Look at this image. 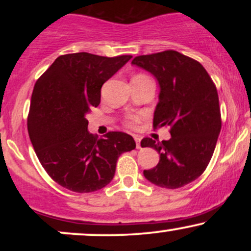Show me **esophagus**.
<instances>
[{"mask_svg": "<svg viewBox=\"0 0 251 251\" xmlns=\"http://www.w3.org/2000/svg\"><path fill=\"white\" fill-rule=\"evenodd\" d=\"M134 140H135V144H137V149H142V145H140V137H138V135H134Z\"/></svg>", "mask_w": 251, "mask_h": 251, "instance_id": "obj_1", "label": "esophagus"}]
</instances>
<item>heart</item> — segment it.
I'll return each instance as SVG.
<instances>
[{
    "label": "heart",
    "instance_id": "1",
    "mask_svg": "<svg viewBox=\"0 0 251 251\" xmlns=\"http://www.w3.org/2000/svg\"><path fill=\"white\" fill-rule=\"evenodd\" d=\"M140 120H142V117L138 116V114H134V116H129V117H127V119H126L125 125L127 126V127L134 128V127H137V125L140 123Z\"/></svg>",
    "mask_w": 251,
    "mask_h": 251
}]
</instances>
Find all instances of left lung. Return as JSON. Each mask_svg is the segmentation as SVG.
Masks as SVG:
<instances>
[{"mask_svg":"<svg viewBox=\"0 0 251 251\" xmlns=\"http://www.w3.org/2000/svg\"><path fill=\"white\" fill-rule=\"evenodd\" d=\"M132 63L150 72L160 86L153 127H170L169 140L144 138L159 163L144 170L148 180L160 188L178 189L197 179L214 154L222 119L217 89L197 60L176 50L135 56Z\"/></svg>","mask_w":251,"mask_h":251,"instance_id":"obj_1","label":"left lung"}]
</instances>
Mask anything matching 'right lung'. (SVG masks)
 <instances>
[{"mask_svg": "<svg viewBox=\"0 0 251 251\" xmlns=\"http://www.w3.org/2000/svg\"><path fill=\"white\" fill-rule=\"evenodd\" d=\"M131 57L65 54L37 79L28 133L43 169L63 188L79 194L105 188L119 155L135 149L133 138L124 132L109 131L98 139L87 131L86 119L99 106L103 83Z\"/></svg>", "mask_w": 251, "mask_h": 251, "instance_id": "add662e5", "label": "right lung"}]
</instances>
